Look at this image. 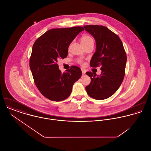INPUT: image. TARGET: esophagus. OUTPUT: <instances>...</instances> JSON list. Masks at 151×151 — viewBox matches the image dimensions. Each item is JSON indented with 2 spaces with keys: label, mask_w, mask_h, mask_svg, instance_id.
I'll return each instance as SVG.
<instances>
[{
  "label": "esophagus",
  "mask_w": 151,
  "mask_h": 151,
  "mask_svg": "<svg viewBox=\"0 0 151 151\" xmlns=\"http://www.w3.org/2000/svg\"><path fill=\"white\" fill-rule=\"evenodd\" d=\"M82 73H83V76H84L86 74V71L84 70H82Z\"/></svg>",
  "instance_id": "34e87169"
}]
</instances>
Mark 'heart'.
I'll return each instance as SVG.
<instances>
[{"instance_id": "b5f03b06", "label": "heart", "mask_w": 151, "mask_h": 151, "mask_svg": "<svg viewBox=\"0 0 151 151\" xmlns=\"http://www.w3.org/2000/svg\"><path fill=\"white\" fill-rule=\"evenodd\" d=\"M81 43L83 45V46H85L86 45H88L89 43H93V39L89 35H83L81 37L80 39ZM78 63L80 64H83V61L80 60L78 61Z\"/></svg>"}]
</instances>
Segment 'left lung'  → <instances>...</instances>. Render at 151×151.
I'll list each match as a JSON object with an SVG mask.
<instances>
[{"instance_id": "obj_1", "label": "left lung", "mask_w": 151, "mask_h": 151, "mask_svg": "<svg viewBox=\"0 0 151 151\" xmlns=\"http://www.w3.org/2000/svg\"><path fill=\"white\" fill-rule=\"evenodd\" d=\"M96 41V52L90 62L92 67L101 66V74L97 76L91 71L86 74L91 78L86 87L88 95L96 100L107 99L121 86L125 75L127 56L120 38L103 25L84 26Z\"/></svg>"}]
</instances>
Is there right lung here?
Here are the masks:
<instances>
[{"instance_id":"right-lung-1","label":"right lung","mask_w":151,"mask_h":151,"mask_svg":"<svg viewBox=\"0 0 151 151\" xmlns=\"http://www.w3.org/2000/svg\"><path fill=\"white\" fill-rule=\"evenodd\" d=\"M84 29L82 27L51 29L33 45L29 67L34 83L50 101L59 102L67 98L73 84L82 75L81 69L76 65L62 73L57 62L67 56L70 44Z\"/></svg>"}]
</instances>
